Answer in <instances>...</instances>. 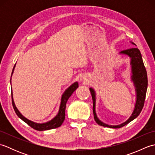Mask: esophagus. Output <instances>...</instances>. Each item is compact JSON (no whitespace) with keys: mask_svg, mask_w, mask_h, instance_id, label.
<instances>
[{"mask_svg":"<svg viewBox=\"0 0 155 155\" xmlns=\"http://www.w3.org/2000/svg\"><path fill=\"white\" fill-rule=\"evenodd\" d=\"M81 80H83V81H86V78L84 77H82Z\"/></svg>","mask_w":155,"mask_h":155,"instance_id":"esophagus-1","label":"esophagus"}]
</instances>
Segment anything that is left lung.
I'll list each match as a JSON object with an SVG mask.
<instances>
[{
	"label": "left lung",
	"mask_w": 155,
	"mask_h": 155,
	"mask_svg": "<svg viewBox=\"0 0 155 155\" xmlns=\"http://www.w3.org/2000/svg\"><path fill=\"white\" fill-rule=\"evenodd\" d=\"M131 43L133 45H136L134 42H131ZM120 54L127 55L130 58L131 72H132L131 79H132L134 85V87H135L137 96L135 107H134V110L132 114H131V116L128 118V119L125 121L124 123L118 125H109L105 124L98 119V118L97 116L96 111H95V105H96V93H95L93 88H90L89 89L92 95V98H93V110L94 114V118L95 121H96V123L102 127L118 128L125 126V125L129 123L130 122L133 120L134 118H136L139 116L141 110L143 109L144 101H145L148 86V79L147 71L145 67H144V65L142 56H141L140 51L136 47H133L129 49H127V50L122 51L121 52H120Z\"/></svg>",
	"instance_id": "1"
}]
</instances>
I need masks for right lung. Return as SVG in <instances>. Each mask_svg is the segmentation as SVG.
<instances>
[{"label": "right lung", "mask_w": 155, "mask_h": 155, "mask_svg": "<svg viewBox=\"0 0 155 155\" xmlns=\"http://www.w3.org/2000/svg\"><path fill=\"white\" fill-rule=\"evenodd\" d=\"M16 64H15L14 67H13L12 74H11V77L13 74V72H14ZM78 87V84L77 82H75L72 84H71L70 87H69L67 90L64 91V93L62 94V97H61V104L60 107H59V110L58 114L56 115L52 120L50 121H48L47 123H35V122H32L30 120L27 119V118H25L23 115L20 113L19 110L17 109V108L15 106L14 100H13V97H12V91H11V95H12V103L13 108H14V110L15 111L16 114H17V116L22 119L23 121L25 122L26 123L28 124L29 126L31 127L32 128L37 130H50L52 129V128H58L63 123L65 118V108H66V104H67V102L68 99L70 97L72 94L73 93V92L77 89Z\"/></svg>", "instance_id": "1"}]
</instances>
